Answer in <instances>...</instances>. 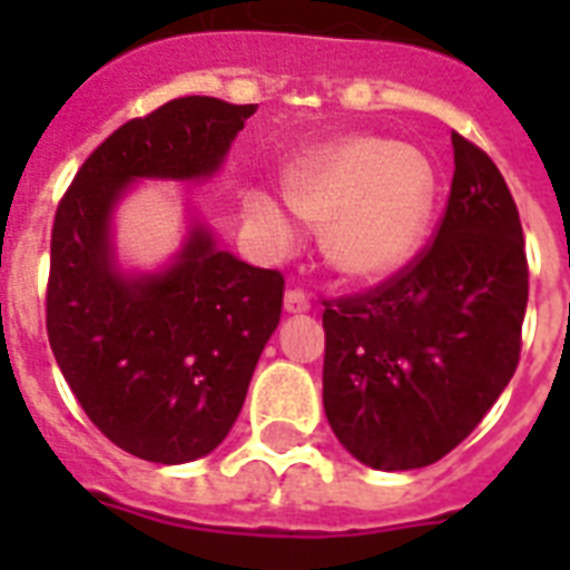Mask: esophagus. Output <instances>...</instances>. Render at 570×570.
Returning <instances> with one entry per match:
<instances>
[{"mask_svg": "<svg viewBox=\"0 0 570 570\" xmlns=\"http://www.w3.org/2000/svg\"><path fill=\"white\" fill-rule=\"evenodd\" d=\"M284 307H286V313L311 311V295L304 293V289H298V286H293V289H286Z\"/></svg>", "mask_w": 570, "mask_h": 570, "instance_id": "34e87169", "label": "esophagus"}]
</instances>
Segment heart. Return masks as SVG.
<instances>
[{
  "instance_id": "1",
  "label": "heart",
  "mask_w": 570,
  "mask_h": 570,
  "mask_svg": "<svg viewBox=\"0 0 570 570\" xmlns=\"http://www.w3.org/2000/svg\"><path fill=\"white\" fill-rule=\"evenodd\" d=\"M289 204L325 224V257L337 272L375 281L396 272L423 239L434 204L432 163L390 138H346L286 174ZM272 191L254 189L248 213L277 245L295 236V215Z\"/></svg>"
}]
</instances>
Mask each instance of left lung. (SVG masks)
I'll list each match as a JSON object with an SVG mask.
<instances>
[{
    "mask_svg": "<svg viewBox=\"0 0 570 570\" xmlns=\"http://www.w3.org/2000/svg\"><path fill=\"white\" fill-rule=\"evenodd\" d=\"M455 171L434 236L366 293L325 298V414L357 461H441L491 411L521 361L530 266L491 156L452 132Z\"/></svg>",
    "mask_w": 570,
    "mask_h": 570,
    "instance_id": "obj_1",
    "label": "left lung"
}]
</instances>
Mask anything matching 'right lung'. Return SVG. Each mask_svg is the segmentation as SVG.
Here are the masks:
<instances>
[{"label":"right lung","instance_id":"obj_1","mask_svg":"<svg viewBox=\"0 0 570 570\" xmlns=\"http://www.w3.org/2000/svg\"><path fill=\"white\" fill-rule=\"evenodd\" d=\"M254 111L177 97L115 129L58 200L49 346L88 420L136 459L183 464L227 438L281 322L284 275L195 227L168 272L127 281L111 263V206L136 177H209Z\"/></svg>","mask_w":570,"mask_h":570}]
</instances>
